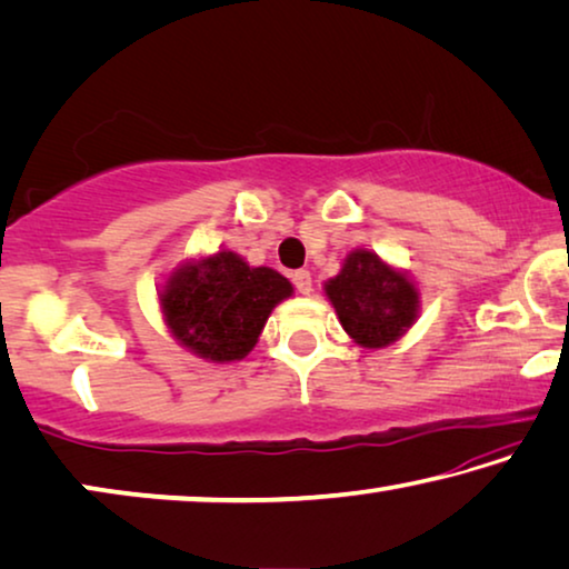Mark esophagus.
<instances>
[{"label":"esophagus","mask_w":569,"mask_h":569,"mask_svg":"<svg viewBox=\"0 0 569 569\" xmlns=\"http://www.w3.org/2000/svg\"><path fill=\"white\" fill-rule=\"evenodd\" d=\"M292 284L298 287V292L300 295H310L312 292V277H310V271L308 269H298L292 274Z\"/></svg>","instance_id":"1"}]
</instances>
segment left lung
Masks as SVG:
<instances>
[{
	"label": "left lung",
	"instance_id": "left-lung-1",
	"mask_svg": "<svg viewBox=\"0 0 569 569\" xmlns=\"http://www.w3.org/2000/svg\"><path fill=\"white\" fill-rule=\"evenodd\" d=\"M326 295L339 312L343 331L367 349L398 341L418 312L413 282L372 251L349 253L341 274L326 284Z\"/></svg>",
	"mask_w": 569,
	"mask_h": 569
}]
</instances>
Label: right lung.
<instances>
[{
  "label": "right lung",
  "instance_id": "right-lung-1",
  "mask_svg": "<svg viewBox=\"0 0 569 569\" xmlns=\"http://www.w3.org/2000/svg\"><path fill=\"white\" fill-rule=\"evenodd\" d=\"M292 284L269 267H249L233 251L177 269L161 292L171 333L210 361L243 359L253 349L271 308Z\"/></svg>",
  "mask_w": 569,
  "mask_h": 569
}]
</instances>
